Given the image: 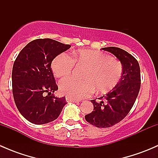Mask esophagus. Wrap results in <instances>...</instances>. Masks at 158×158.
<instances>
[{"label": "esophagus", "instance_id": "1", "mask_svg": "<svg viewBox=\"0 0 158 158\" xmlns=\"http://www.w3.org/2000/svg\"><path fill=\"white\" fill-rule=\"evenodd\" d=\"M66 100L67 102H73V103H76V102H79V100L77 99H74V98H69V97H66Z\"/></svg>", "mask_w": 158, "mask_h": 158}]
</instances>
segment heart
I'll use <instances>...</instances> for the list:
<instances>
[{
  "instance_id": "heart-1",
  "label": "heart",
  "mask_w": 158,
  "mask_h": 158,
  "mask_svg": "<svg viewBox=\"0 0 158 158\" xmlns=\"http://www.w3.org/2000/svg\"><path fill=\"white\" fill-rule=\"evenodd\" d=\"M74 61L87 68L82 75L84 79L68 77L60 82V92L69 98H87L95 89L98 93H106L117 85L122 77L123 69L118 60L100 51L85 49L74 51L73 58L66 53L57 56L51 65L54 76L60 78L69 75L74 67Z\"/></svg>"
}]
</instances>
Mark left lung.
Returning a JSON list of instances; mask_svg holds the SVG:
<instances>
[{"mask_svg":"<svg viewBox=\"0 0 158 158\" xmlns=\"http://www.w3.org/2000/svg\"><path fill=\"white\" fill-rule=\"evenodd\" d=\"M102 49L112 53L121 62L122 77L114 88L99 98L101 100H91L93 111L85 118L97 128H109L125 118L133 107L141 87V73L138 62L125 50L114 47Z\"/></svg>","mask_w":158,"mask_h":158,"instance_id":"8db88e82","label":"left lung"}]
</instances>
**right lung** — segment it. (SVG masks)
Here are the masks:
<instances>
[{"label": "right lung", "mask_w": 158, "mask_h": 158, "mask_svg": "<svg viewBox=\"0 0 158 158\" xmlns=\"http://www.w3.org/2000/svg\"><path fill=\"white\" fill-rule=\"evenodd\" d=\"M71 46L52 39L30 42L17 56L12 70L14 102L20 114L35 125L56 120L66 104V98H57L58 89L51 63Z\"/></svg>", "instance_id": "right-lung-1"}]
</instances>
